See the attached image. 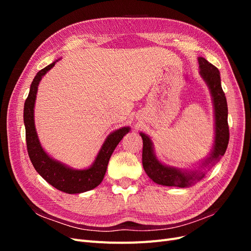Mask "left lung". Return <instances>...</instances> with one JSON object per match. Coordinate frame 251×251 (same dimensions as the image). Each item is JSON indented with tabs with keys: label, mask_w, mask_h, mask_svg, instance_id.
<instances>
[{
	"label": "left lung",
	"mask_w": 251,
	"mask_h": 251,
	"mask_svg": "<svg viewBox=\"0 0 251 251\" xmlns=\"http://www.w3.org/2000/svg\"><path fill=\"white\" fill-rule=\"evenodd\" d=\"M198 62L200 75L205 82L207 83L210 90L215 109V141L209 157L202 162V166L205 168L209 164L214 165L217 161H219L220 158L225 154L227 146H228L229 127L228 121H227L228 109H227L226 97L221 86V78H220L218 68L211 65L203 57H199ZM140 136L143 141V169L155 183L165 186H177L184 188L193 185L196 181L201 180L205 176V173L202 172V170L182 171L162 164L155 156L153 142H151L149 136L143 133H140Z\"/></svg>",
	"instance_id": "1"
}]
</instances>
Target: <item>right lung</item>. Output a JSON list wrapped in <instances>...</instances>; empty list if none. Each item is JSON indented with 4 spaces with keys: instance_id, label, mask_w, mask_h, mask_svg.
<instances>
[{
    "instance_id": "right-lung-1",
    "label": "right lung",
    "mask_w": 251,
    "mask_h": 251,
    "mask_svg": "<svg viewBox=\"0 0 251 251\" xmlns=\"http://www.w3.org/2000/svg\"><path fill=\"white\" fill-rule=\"evenodd\" d=\"M56 62H53L37 72L31 86H30L29 94L24 104V124L26 128L27 151L35 171L53 187L67 194L85 193L95 188L101 183L105 172H107L111 155L120 140L124 138V136L130 132V127L124 126L111 133L107 139L104 140L93 164L89 169L73 170L71 168H68L62 162L52 159L44 151L39 137H37L34 126V103L37 87H39L42 77L52 67H54Z\"/></svg>"
}]
</instances>
